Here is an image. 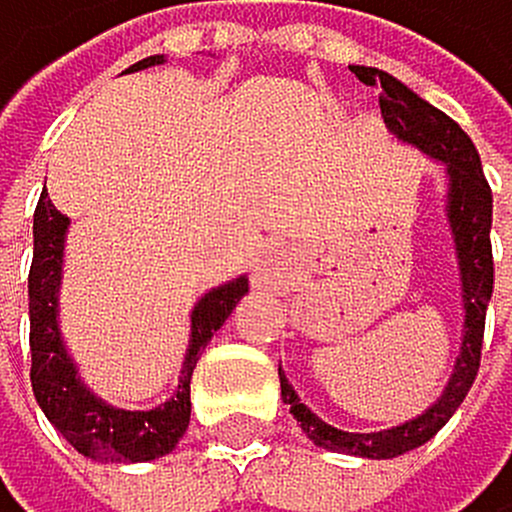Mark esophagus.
<instances>
[{
	"instance_id": "esophagus-1",
	"label": "esophagus",
	"mask_w": 512,
	"mask_h": 512,
	"mask_svg": "<svg viewBox=\"0 0 512 512\" xmlns=\"http://www.w3.org/2000/svg\"><path fill=\"white\" fill-rule=\"evenodd\" d=\"M264 271H271V268H264Z\"/></svg>"
}]
</instances>
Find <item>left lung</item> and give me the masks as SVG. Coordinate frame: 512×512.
Instances as JSON below:
<instances>
[{
	"label": "left lung",
	"mask_w": 512,
	"mask_h": 512,
	"mask_svg": "<svg viewBox=\"0 0 512 512\" xmlns=\"http://www.w3.org/2000/svg\"><path fill=\"white\" fill-rule=\"evenodd\" d=\"M352 69L365 86H379L382 90L379 106L385 116V127L396 133L402 143H412V147H419L426 157L439 160V164L446 167V177H449L446 217H449V231H453V241H456L459 278H463V311H466L463 345H459L453 375H449L443 396L432 402L422 416L402 422V426L382 429V432H345V429L328 426L325 419H318L315 412L298 399V392L288 385L281 369H278V379H281V399L291 406V416L301 422L305 436L315 446L332 449V453L365 456V459H392L422 443H429V439L449 422V416L459 409V402L466 399L476 372H480L486 305H490V295H493V244H490L493 190L483 177L480 153H476L473 140L466 137L456 120H449L443 110H436V106L422 100L419 93H412L406 83H399L396 76L382 73V69H372V66H352Z\"/></svg>",
	"instance_id": "obj_1"
}]
</instances>
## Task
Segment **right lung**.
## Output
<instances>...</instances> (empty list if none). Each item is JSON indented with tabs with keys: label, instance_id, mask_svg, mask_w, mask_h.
Returning <instances> with one entry per match:
<instances>
[{
	"label": "right lung",
	"instance_id": "add662e5",
	"mask_svg": "<svg viewBox=\"0 0 512 512\" xmlns=\"http://www.w3.org/2000/svg\"><path fill=\"white\" fill-rule=\"evenodd\" d=\"M164 63V56H147L130 69H147ZM69 217L59 214L43 194L32 214V268H29V348H32V392L46 419L63 432L76 453L100 463H147L167 456L180 443L190 422V375L201 359L204 345L227 322V315L248 291V278H234L221 288H211L190 311V345L180 369L177 392L164 406L147 412H130L106 406L83 385L63 335H59V281H63V248Z\"/></svg>",
	"mask_w": 512,
	"mask_h": 512
}]
</instances>
